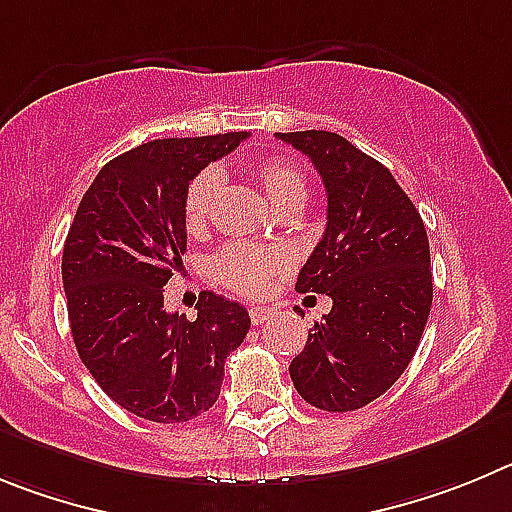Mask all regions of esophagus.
<instances>
[{"label": "esophagus", "instance_id": "1", "mask_svg": "<svg viewBox=\"0 0 512 512\" xmlns=\"http://www.w3.org/2000/svg\"><path fill=\"white\" fill-rule=\"evenodd\" d=\"M273 316H275V308H270V306H252L250 308V319L255 326L267 324V321L273 319Z\"/></svg>", "mask_w": 512, "mask_h": 512}]
</instances>
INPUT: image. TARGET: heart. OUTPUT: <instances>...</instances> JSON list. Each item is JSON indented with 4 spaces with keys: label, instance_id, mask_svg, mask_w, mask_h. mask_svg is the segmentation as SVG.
Returning <instances> with one entry per match:
<instances>
[{
    "label": "heart",
    "instance_id": "heart-1",
    "mask_svg": "<svg viewBox=\"0 0 512 512\" xmlns=\"http://www.w3.org/2000/svg\"><path fill=\"white\" fill-rule=\"evenodd\" d=\"M250 173L273 209L285 211L293 206L298 209L306 206L308 181L306 173L296 163L285 158H260L250 165ZM219 186L222 181L216 170H204L188 183L186 196H183V224L191 234H201L209 227ZM285 267H288V257L278 247L229 242L211 260V275L224 288H232L245 296H260Z\"/></svg>",
    "mask_w": 512,
    "mask_h": 512
}]
</instances>
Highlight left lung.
<instances>
[{
    "mask_svg": "<svg viewBox=\"0 0 512 512\" xmlns=\"http://www.w3.org/2000/svg\"><path fill=\"white\" fill-rule=\"evenodd\" d=\"M319 170L326 232L298 273L301 293H326L290 362V380L313 408L357 411L380 398L416 354L434 298L426 227L388 168L326 130L278 132Z\"/></svg>",
    "mask_w": 512,
    "mask_h": 512,
    "instance_id": "obj_1",
    "label": "left lung"
}]
</instances>
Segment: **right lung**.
<instances>
[{"mask_svg":"<svg viewBox=\"0 0 512 512\" xmlns=\"http://www.w3.org/2000/svg\"><path fill=\"white\" fill-rule=\"evenodd\" d=\"M247 132L153 140L117 155L78 204L63 288L78 357L124 411L183 423L219 398L224 359L245 342V306L204 290L196 321L168 313L163 285L183 265V196Z\"/></svg>","mask_w":512,"mask_h":512,"instance_id":"right-lung-1","label":"right lung"}]
</instances>
